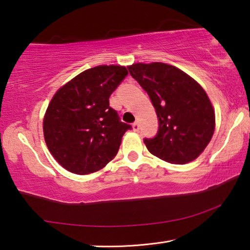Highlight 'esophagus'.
Instances as JSON below:
<instances>
[{"label": "esophagus", "instance_id": "obj_1", "mask_svg": "<svg viewBox=\"0 0 250 250\" xmlns=\"http://www.w3.org/2000/svg\"><path fill=\"white\" fill-rule=\"evenodd\" d=\"M132 129H133V131H135V132H138V131L140 130V125H139L138 122H134V124L132 125Z\"/></svg>", "mask_w": 250, "mask_h": 250}]
</instances>
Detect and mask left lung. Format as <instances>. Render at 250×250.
I'll return each mask as SVG.
<instances>
[{
    "label": "left lung",
    "instance_id": "8db88e82",
    "mask_svg": "<svg viewBox=\"0 0 250 250\" xmlns=\"http://www.w3.org/2000/svg\"><path fill=\"white\" fill-rule=\"evenodd\" d=\"M129 73L145 89L159 118V132L145 139L150 153L173 164L197 159L215 130V110L195 79L164 62H137Z\"/></svg>",
    "mask_w": 250,
    "mask_h": 250
}]
</instances>
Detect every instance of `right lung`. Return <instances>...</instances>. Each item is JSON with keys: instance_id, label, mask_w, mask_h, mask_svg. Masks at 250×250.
I'll return each instance as SVG.
<instances>
[{"instance_id": "right-lung-1", "label": "right lung", "mask_w": 250, "mask_h": 250, "mask_svg": "<svg viewBox=\"0 0 250 250\" xmlns=\"http://www.w3.org/2000/svg\"><path fill=\"white\" fill-rule=\"evenodd\" d=\"M126 75L125 66H96L55 92L44 116V139L50 154L67 171L89 174L117 155L131 125L109 107V97Z\"/></svg>"}]
</instances>
